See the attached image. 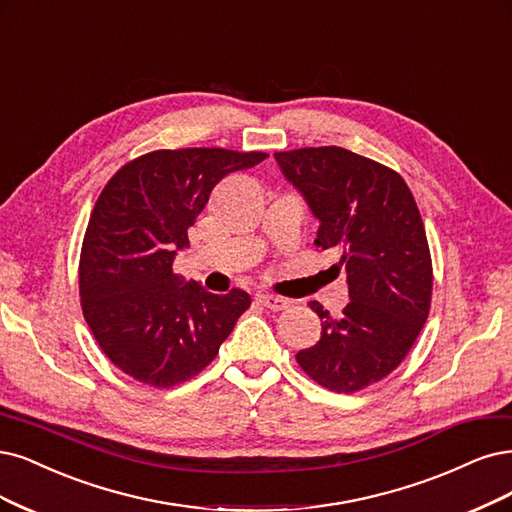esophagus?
Returning a JSON list of instances; mask_svg holds the SVG:
<instances>
[{"label": "esophagus", "instance_id": "1", "mask_svg": "<svg viewBox=\"0 0 512 512\" xmlns=\"http://www.w3.org/2000/svg\"><path fill=\"white\" fill-rule=\"evenodd\" d=\"M256 301L262 305V307H267V309H271V311H281V309H286L290 303L286 301V298H281V296H275V294H256Z\"/></svg>", "mask_w": 512, "mask_h": 512}]
</instances>
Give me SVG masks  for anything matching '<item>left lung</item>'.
<instances>
[{"label": "left lung", "instance_id": "left-lung-1", "mask_svg": "<svg viewBox=\"0 0 512 512\" xmlns=\"http://www.w3.org/2000/svg\"><path fill=\"white\" fill-rule=\"evenodd\" d=\"M284 178L320 222L315 245L337 252L349 303L332 317L320 303L322 337L296 362L337 394L364 390L404 360L424 328L432 260L417 203L400 175L337 146L277 152Z\"/></svg>", "mask_w": 512, "mask_h": 512}]
</instances>
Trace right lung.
I'll return each mask as SVG.
<instances>
[{
    "label": "right lung",
    "instance_id": "add662e5",
    "mask_svg": "<svg viewBox=\"0 0 512 512\" xmlns=\"http://www.w3.org/2000/svg\"><path fill=\"white\" fill-rule=\"evenodd\" d=\"M264 152L156 150L105 184L80 254L84 320L122 373L154 387L184 383L216 358L248 292L211 294L173 273L188 228L228 173L262 163Z\"/></svg>",
    "mask_w": 512,
    "mask_h": 512
}]
</instances>
